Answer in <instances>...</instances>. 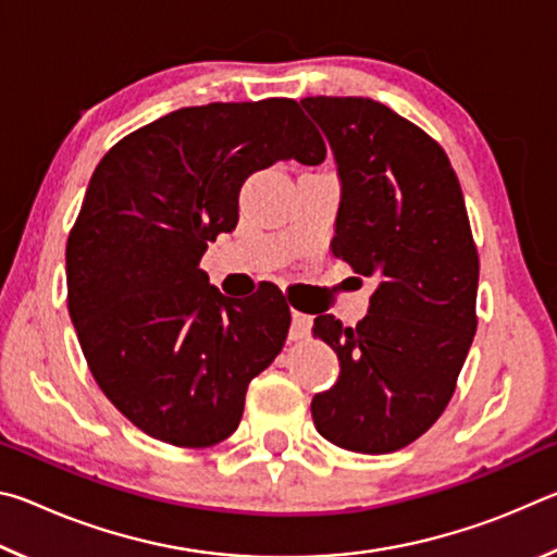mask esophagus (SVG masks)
Here are the masks:
<instances>
[{"instance_id": "34e87169", "label": "esophagus", "mask_w": 557, "mask_h": 557, "mask_svg": "<svg viewBox=\"0 0 557 557\" xmlns=\"http://www.w3.org/2000/svg\"><path fill=\"white\" fill-rule=\"evenodd\" d=\"M309 329H312V317L305 314V312H297V309H292V329H289V336L292 338H301L309 334Z\"/></svg>"}]
</instances>
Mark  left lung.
<instances>
[{
    "instance_id": "1",
    "label": "left lung",
    "mask_w": 557,
    "mask_h": 557,
    "mask_svg": "<svg viewBox=\"0 0 557 557\" xmlns=\"http://www.w3.org/2000/svg\"><path fill=\"white\" fill-rule=\"evenodd\" d=\"M301 108L322 127L342 186L334 256L375 282L356 326L314 319L342 371L312 398V418L336 447L388 455L447 408L476 332L465 196L445 149L381 102L319 96Z\"/></svg>"
}]
</instances>
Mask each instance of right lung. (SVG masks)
Instances as JSON below:
<instances>
[{
  "mask_svg": "<svg viewBox=\"0 0 557 557\" xmlns=\"http://www.w3.org/2000/svg\"><path fill=\"white\" fill-rule=\"evenodd\" d=\"M324 157L297 102L270 98L169 112L100 159L65 245L69 312L100 391L149 437L199 449L238 428L289 307L275 287L225 297L199 262L252 172Z\"/></svg>",
  "mask_w": 557,
  "mask_h": 557,
  "instance_id": "add662e5",
  "label": "right lung"
}]
</instances>
